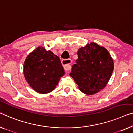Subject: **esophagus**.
I'll list each match as a JSON object with an SVG mask.
<instances>
[{
	"label": "esophagus",
	"mask_w": 133,
	"mask_h": 133,
	"mask_svg": "<svg viewBox=\"0 0 133 133\" xmlns=\"http://www.w3.org/2000/svg\"><path fill=\"white\" fill-rule=\"evenodd\" d=\"M71 60L70 59H63L62 61V64L63 65V68L65 71H69L71 69Z\"/></svg>",
	"instance_id": "esophagus-1"
}]
</instances>
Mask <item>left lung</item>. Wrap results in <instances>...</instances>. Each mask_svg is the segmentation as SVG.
Listing matches in <instances>:
<instances>
[{"instance_id": "8db88e82", "label": "left lung", "mask_w": 133, "mask_h": 133, "mask_svg": "<svg viewBox=\"0 0 133 133\" xmlns=\"http://www.w3.org/2000/svg\"><path fill=\"white\" fill-rule=\"evenodd\" d=\"M78 59L70 74L83 93L94 95L104 89L114 69L109 52L97 43H90L77 51Z\"/></svg>"}]
</instances>
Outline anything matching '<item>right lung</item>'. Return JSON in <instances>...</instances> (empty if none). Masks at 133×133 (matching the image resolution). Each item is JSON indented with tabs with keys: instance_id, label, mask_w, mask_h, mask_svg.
<instances>
[{
	"instance_id": "add662e5",
	"label": "right lung",
	"mask_w": 133,
	"mask_h": 133,
	"mask_svg": "<svg viewBox=\"0 0 133 133\" xmlns=\"http://www.w3.org/2000/svg\"><path fill=\"white\" fill-rule=\"evenodd\" d=\"M23 73L32 89L38 93L45 94L55 89L65 71L59 57L39 46L26 57Z\"/></svg>"
}]
</instances>
